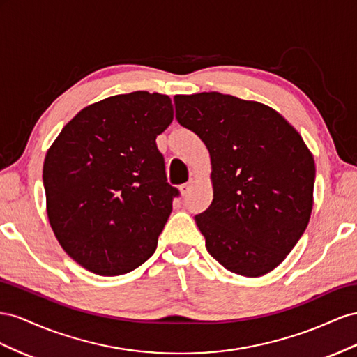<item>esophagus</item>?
Wrapping results in <instances>:
<instances>
[{
	"mask_svg": "<svg viewBox=\"0 0 357 357\" xmlns=\"http://www.w3.org/2000/svg\"><path fill=\"white\" fill-rule=\"evenodd\" d=\"M191 187H192V182H187V184H182V185L179 187L181 195H182V196H187L188 192H190V190H191Z\"/></svg>",
	"mask_w": 357,
	"mask_h": 357,
	"instance_id": "1",
	"label": "esophagus"
}]
</instances>
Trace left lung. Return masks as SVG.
<instances>
[{"label": "left lung", "instance_id": "obj_1", "mask_svg": "<svg viewBox=\"0 0 357 357\" xmlns=\"http://www.w3.org/2000/svg\"><path fill=\"white\" fill-rule=\"evenodd\" d=\"M176 119L211 155L213 199L195 217L211 256L256 278L287 257L314 205V157L277 110L229 94L175 96Z\"/></svg>", "mask_w": 357, "mask_h": 357}]
</instances>
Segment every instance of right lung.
<instances>
[{"instance_id":"1","label":"right lung","mask_w":357,"mask_h":357,"mask_svg":"<svg viewBox=\"0 0 357 357\" xmlns=\"http://www.w3.org/2000/svg\"><path fill=\"white\" fill-rule=\"evenodd\" d=\"M172 100L135 91L89 105L67 122L43 165L46 211L59 245L103 277L131 272L157 248L179 191L155 139Z\"/></svg>"}]
</instances>
